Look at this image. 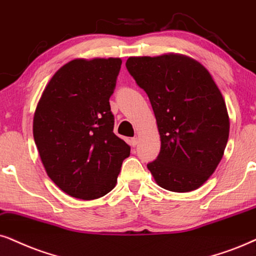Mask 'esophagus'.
Masks as SVG:
<instances>
[{"label": "esophagus", "mask_w": 256, "mask_h": 256, "mask_svg": "<svg viewBox=\"0 0 256 256\" xmlns=\"http://www.w3.org/2000/svg\"><path fill=\"white\" fill-rule=\"evenodd\" d=\"M130 143H131L132 146H136V145L138 144V138H137V137H136V138H131Z\"/></svg>", "instance_id": "obj_1"}]
</instances>
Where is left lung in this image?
Returning a JSON list of instances; mask_svg holds the SVG:
<instances>
[{
	"mask_svg": "<svg viewBox=\"0 0 256 256\" xmlns=\"http://www.w3.org/2000/svg\"><path fill=\"white\" fill-rule=\"evenodd\" d=\"M126 67L146 92L160 132V154L148 169L169 192L198 189L221 162L230 128L212 74L197 60L174 53L130 56Z\"/></svg>",
	"mask_w": 256,
	"mask_h": 256,
	"instance_id": "obj_1",
	"label": "left lung"
}]
</instances>
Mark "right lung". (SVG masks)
Segmentation results:
<instances>
[{
    "label": "right lung",
    "mask_w": 256,
    "mask_h": 256,
    "mask_svg": "<svg viewBox=\"0 0 256 256\" xmlns=\"http://www.w3.org/2000/svg\"><path fill=\"white\" fill-rule=\"evenodd\" d=\"M120 66V58L70 61L50 78L35 108L33 136L44 170L76 198L111 192L130 156V146L113 134L108 102Z\"/></svg>",
    "instance_id": "1"
}]
</instances>
